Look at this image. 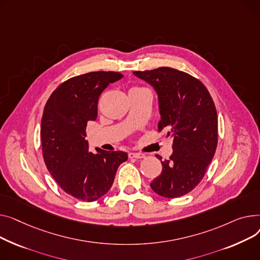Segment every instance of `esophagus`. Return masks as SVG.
<instances>
[{
    "instance_id": "esophagus-1",
    "label": "esophagus",
    "mask_w": 260,
    "mask_h": 260,
    "mask_svg": "<svg viewBox=\"0 0 260 260\" xmlns=\"http://www.w3.org/2000/svg\"><path fill=\"white\" fill-rule=\"evenodd\" d=\"M145 155L142 153H136V152H131L129 153V158H136V159H140V158H144Z\"/></svg>"
}]
</instances>
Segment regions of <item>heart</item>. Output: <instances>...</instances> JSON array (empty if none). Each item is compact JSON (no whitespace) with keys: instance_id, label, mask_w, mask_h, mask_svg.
<instances>
[{"instance_id":"obj_1","label":"heart","mask_w":260,"mask_h":260,"mask_svg":"<svg viewBox=\"0 0 260 260\" xmlns=\"http://www.w3.org/2000/svg\"><path fill=\"white\" fill-rule=\"evenodd\" d=\"M136 89H142V88H140V87H134V88H132L131 90H136Z\"/></svg>"}]
</instances>
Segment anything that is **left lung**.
Segmentation results:
<instances>
[{
    "label": "left lung",
    "mask_w": 260,
    "mask_h": 260,
    "mask_svg": "<svg viewBox=\"0 0 260 260\" xmlns=\"http://www.w3.org/2000/svg\"><path fill=\"white\" fill-rule=\"evenodd\" d=\"M133 73L154 87L161 115L158 132L167 129L172 139L173 153L161 161L162 171L150 186L164 197L186 195L204 178L215 154L218 124L214 102L207 87L184 71L159 67Z\"/></svg>",
    "instance_id": "obj_1"
}]
</instances>
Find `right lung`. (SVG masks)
<instances>
[{"instance_id": "right-lung-1", "label": "right lung", "mask_w": 260, "mask_h": 260, "mask_svg": "<svg viewBox=\"0 0 260 260\" xmlns=\"http://www.w3.org/2000/svg\"><path fill=\"white\" fill-rule=\"evenodd\" d=\"M116 71H92L59 84L45 105L41 123L43 158L48 171L67 194L94 202L108 192L126 152L89 151L86 127L98 116L105 88L123 78Z\"/></svg>"}]
</instances>
